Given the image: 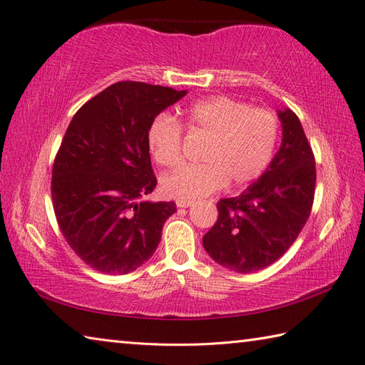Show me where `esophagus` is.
<instances>
[{
	"label": "esophagus",
	"instance_id": "1",
	"mask_svg": "<svg viewBox=\"0 0 365 365\" xmlns=\"http://www.w3.org/2000/svg\"><path fill=\"white\" fill-rule=\"evenodd\" d=\"M175 204H177V207H178V208H188L192 202H191V200H182V199H177V200H175Z\"/></svg>",
	"mask_w": 365,
	"mask_h": 365
}]
</instances>
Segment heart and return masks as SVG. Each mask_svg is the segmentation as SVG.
<instances>
[{"mask_svg": "<svg viewBox=\"0 0 365 365\" xmlns=\"http://www.w3.org/2000/svg\"><path fill=\"white\" fill-rule=\"evenodd\" d=\"M190 133L207 136L200 149L202 163L185 165L163 177L166 196L196 200L229 187H243L265 173L274 157L279 123L276 115L262 108H251L227 96L197 100L183 114ZM180 122L161 113L147 130V144L153 160L173 168L182 158Z\"/></svg>", "mask_w": 365, "mask_h": 365, "instance_id": "b5f03b06", "label": "heart"}]
</instances>
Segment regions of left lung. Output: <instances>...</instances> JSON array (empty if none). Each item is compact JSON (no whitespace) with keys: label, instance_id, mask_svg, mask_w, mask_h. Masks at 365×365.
I'll return each mask as SVG.
<instances>
[{"label":"left lung","instance_id":"obj_1","mask_svg":"<svg viewBox=\"0 0 365 365\" xmlns=\"http://www.w3.org/2000/svg\"><path fill=\"white\" fill-rule=\"evenodd\" d=\"M282 143L257 182L237 197L220 199L218 220L202 243L221 267L254 273L289 250L311 215L315 158L298 115L277 111Z\"/></svg>","mask_w":365,"mask_h":365}]
</instances>
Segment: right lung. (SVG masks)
Masks as SVG:
<instances>
[{"label":"right lung","instance_id":"1","mask_svg":"<svg viewBox=\"0 0 365 365\" xmlns=\"http://www.w3.org/2000/svg\"><path fill=\"white\" fill-rule=\"evenodd\" d=\"M187 91L119 81L84 103L56 153L51 199L78 257L105 274H128L152 257L175 202L144 200L157 187L147 130Z\"/></svg>","mask_w":365,"mask_h":365}]
</instances>
